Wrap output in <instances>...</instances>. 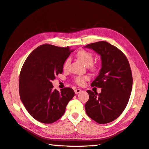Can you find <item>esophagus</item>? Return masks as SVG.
Here are the masks:
<instances>
[{
    "mask_svg": "<svg viewBox=\"0 0 149 149\" xmlns=\"http://www.w3.org/2000/svg\"><path fill=\"white\" fill-rule=\"evenodd\" d=\"M80 92H81V89H76L74 90L75 94H78V93H80Z\"/></svg>",
    "mask_w": 149,
    "mask_h": 149,
    "instance_id": "34e87169",
    "label": "esophagus"
}]
</instances>
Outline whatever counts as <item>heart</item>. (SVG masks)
<instances>
[{"mask_svg": "<svg viewBox=\"0 0 149 149\" xmlns=\"http://www.w3.org/2000/svg\"><path fill=\"white\" fill-rule=\"evenodd\" d=\"M77 56L79 58V60H80L81 62H82L85 65L88 66L90 68H93V66L92 65V63L93 62L94 57L92 53H91L87 51L81 49L78 51V53H77ZM70 62L71 58H68L64 62V63H63V68L65 69L68 68L69 65L70 64ZM89 77L87 75L77 76V77H76L74 78V81L76 84L79 85V86H83L85 84V81L89 80Z\"/></svg>", "mask_w": 149, "mask_h": 149, "instance_id": "1", "label": "heart"}]
</instances>
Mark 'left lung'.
<instances>
[{
    "label": "left lung",
    "instance_id": "left-lung-1",
    "mask_svg": "<svg viewBox=\"0 0 149 149\" xmlns=\"http://www.w3.org/2000/svg\"><path fill=\"white\" fill-rule=\"evenodd\" d=\"M101 56L102 68L91 83L102 88L98 94L87 91L89 100L85 105L87 116L100 124L116 120L125 110L132 87V75L127 57L116 47L105 41L87 44Z\"/></svg>",
    "mask_w": 149,
    "mask_h": 149
}]
</instances>
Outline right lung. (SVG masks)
<instances>
[{
    "instance_id": "obj_1",
    "label": "right lung",
    "mask_w": 149,
    "mask_h": 149,
    "mask_svg": "<svg viewBox=\"0 0 149 149\" xmlns=\"http://www.w3.org/2000/svg\"><path fill=\"white\" fill-rule=\"evenodd\" d=\"M72 51L44 44L32 51L21 69L19 77L20 100L31 116L44 123H52L64 114L74 92L70 87L53 89L51 81L62 73L65 60Z\"/></svg>"
}]
</instances>
